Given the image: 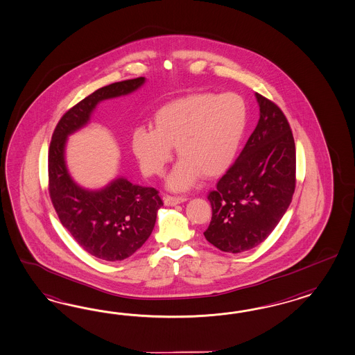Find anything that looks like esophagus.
Segmentation results:
<instances>
[{
  "label": "esophagus",
  "mask_w": 355,
  "mask_h": 355,
  "mask_svg": "<svg viewBox=\"0 0 355 355\" xmlns=\"http://www.w3.org/2000/svg\"><path fill=\"white\" fill-rule=\"evenodd\" d=\"M187 198L186 196H171V195H166L164 198V204L166 207H173V205H177V204H181V202H186Z\"/></svg>",
  "instance_id": "obj_1"
}]
</instances>
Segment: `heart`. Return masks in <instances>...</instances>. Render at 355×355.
I'll use <instances>...</instances> for the list:
<instances>
[{
	"instance_id": "heart-1",
	"label": "heart",
	"mask_w": 355,
	"mask_h": 355,
	"mask_svg": "<svg viewBox=\"0 0 355 355\" xmlns=\"http://www.w3.org/2000/svg\"><path fill=\"white\" fill-rule=\"evenodd\" d=\"M153 125L135 128L132 151L146 175H162L174 146L181 159L166 184L180 191L200 174L216 177L230 166L245 130L247 108L234 93L189 94L159 108Z\"/></svg>"
}]
</instances>
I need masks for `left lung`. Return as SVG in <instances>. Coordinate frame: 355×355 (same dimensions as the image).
I'll use <instances>...</instances> for the list:
<instances>
[{
	"label": "left lung",
	"mask_w": 355,
	"mask_h": 355,
	"mask_svg": "<svg viewBox=\"0 0 355 355\" xmlns=\"http://www.w3.org/2000/svg\"><path fill=\"white\" fill-rule=\"evenodd\" d=\"M259 119L236 162L209 192L204 236L222 252L257 247L287 211L296 187V147L278 105L256 93Z\"/></svg>",
	"instance_id": "left-lung-1"
}]
</instances>
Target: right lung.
Returning a JSON list of instances; mask_svg holds the SVG:
<instances>
[{
  "label": "right lung",
  "mask_w": 355,
  "mask_h": 355,
  "mask_svg": "<svg viewBox=\"0 0 355 355\" xmlns=\"http://www.w3.org/2000/svg\"><path fill=\"white\" fill-rule=\"evenodd\" d=\"M144 77L101 87L68 110L59 120L49 148V192L62 225L78 245L105 261H123L150 238L157 211L159 191L117 177L99 190L78 186L68 172V137L89 124L96 105L105 99L135 93Z\"/></svg>",
  "instance_id": "add662e5"
}]
</instances>
